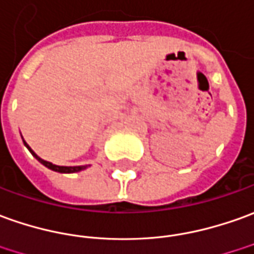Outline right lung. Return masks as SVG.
I'll return each instance as SVG.
<instances>
[{
	"label": "right lung",
	"instance_id": "add662e5",
	"mask_svg": "<svg viewBox=\"0 0 254 254\" xmlns=\"http://www.w3.org/2000/svg\"><path fill=\"white\" fill-rule=\"evenodd\" d=\"M23 142H24V141H23ZM24 145L27 146V149L30 150L31 155L36 157V159L38 160V162H40V163L44 164L45 167H48L50 170L58 171V173H67V174H69V173H77V171H81V170H84V169H87V166H57V164H52L51 162H47V160H44V159H41L40 156H37L36 153H34V150L31 149L30 146L26 144V142H24Z\"/></svg>",
	"mask_w": 254,
	"mask_h": 254
}]
</instances>
